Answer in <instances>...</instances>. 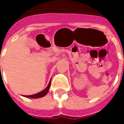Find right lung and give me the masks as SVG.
Wrapping results in <instances>:
<instances>
[{
    "mask_svg": "<svg viewBox=\"0 0 124 124\" xmlns=\"http://www.w3.org/2000/svg\"><path fill=\"white\" fill-rule=\"evenodd\" d=\"M50 84H51V79L49 82L48 86L46 87V88L44 89L43 90H42L40 92H38L37 93H35V94H33V95H30V96H24V97L26 98H42V97H44L47 94V93L48 92L49 89H50Z\"/></svg>",
    "mask_w": 124,
    "mask_h": 124,
    "instance_id": "1",
    "label": "right lung"
}]
</instances>
